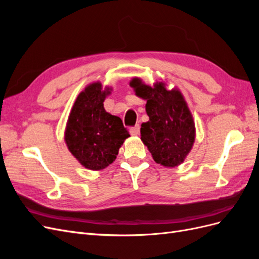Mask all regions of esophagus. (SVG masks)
<instances>
[{
	"label": "esophagus",
	"mask_w": 259,
	"mask_h": 259,
	"mask_svg": "<svg viewBox=\"0 0 259 259\" xmlns=\"http://www.w3.org/2000/svg\"><path fill=\"white\" fill-rule=\"evenodd\" d=\"M130 132H131V134H132L133 136H137V135L139 134V132H140V126L137 124V125H135V126H133V127L130 130Z\"/></svg>",
	"instance_id": "34e87169"
}]
</instances>
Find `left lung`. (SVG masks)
Returning <instances> with one entry per match:
<instances>
[{"mask_svg": "<svg viewBox=\"0 0 259 259\" xmlns=\"http://www.w3.org/2000/svg\"><path fill=\"white\" fill-rule=\"evenodd\" d=\"M130 86L137 97L147 101L149 121L142 124V142L162 166L180 165L195 139L193 116L182 92L177 88L168 90L163 81L147 85L136 76L131 80Z\"/></svg>", "mask_w": 259, "mask_h": 259, "instance_id": "left-lung-1", "label": "left lung"}]
</instances>
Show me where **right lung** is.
<instances>
[{
    "instance_id": "add662e5",
    "label": "right lung",
    "mask_w": 259,
    "mask_h": 259,
    "mask_svg": "<svg viewBox=\"0 0 259 259\" xmlns=\"http://www.w3.org/2000/svg\"><path fill=\"white\" fill-rule=\"evenodd\" d=\"M112 88L93 82L77 95L65 130L68 150L82 166L101 170L116 159L130 133L119 116L107 112L104 101Z\"/></svg>"
}]
</instances>
